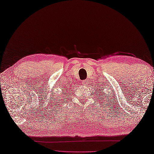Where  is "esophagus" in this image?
I'll use <instances>...</instances> for the list:
<instances>
[{"label":"esophagus","mask_w":154,"mask_h":154,"mask_svg":"<svg viewBox=\"0 0 154 154\" xmlns=\"http://www.w3.org/2000/svg\"><path fill=\"white\" fill-rule=\"evenodd\" d=\"M82 84L83 85H86L87 84H88V82H87L86 80L82 81Z\"/></svg>","instance_id":"1"}]
</instances>
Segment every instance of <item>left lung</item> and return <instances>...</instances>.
<instances>
[{
	"instance_id": "1",
	"label": "left lung",
	"mask_w": 154,
	"mask_h": 154,
	"mask_svg": "<svg viewBox=\"0 0 154 154\" xmlns=\"http://www.w3.org/2000/svg\"><path fill=\"white\" fill-rule=\"evenodd\" d=\"M101 89H102V88H100L98 89H97V90H96L97 92L98 91L99 96H101L100 97H101L102 99H103V100H104V99H106V102H108V99H106V97H107V98H108V94H106V92L104 91V89H102V90H101ZM97 92H96V94H97ZM98 95H97V96H98ZM109 102H110V100H109Z\"/></svg>"
}]
</instances>
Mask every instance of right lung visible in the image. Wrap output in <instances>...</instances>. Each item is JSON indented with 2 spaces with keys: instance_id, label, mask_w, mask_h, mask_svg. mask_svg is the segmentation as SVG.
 Masks as SVG:
<instances>
[{
  "instance_id": "obj_1",
  "label": "right lung",
  "mask_w": 154,
  "mask_h": 154,
  "mask_svg": "<svg viewBox=\"0 0 154 154\" xmlns=\"http://www.w3.org/2000/svg\"><path fill=\"white\" fill-rule=\"evenodd\" d=\"M69 88V87L66 86V88L63 89V94H64V95H65V94L66 93V90H68V88Z\"/></svg>"
}]
</instances>
